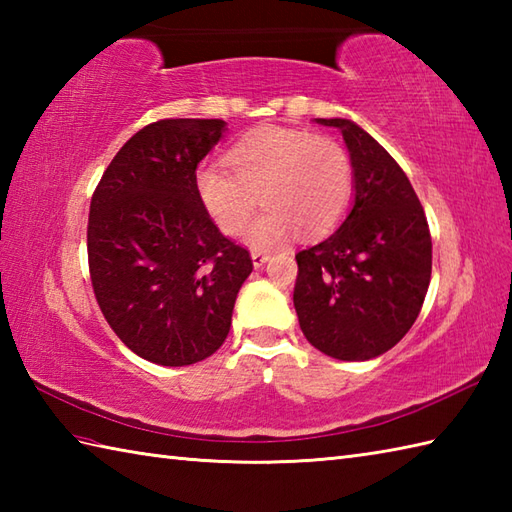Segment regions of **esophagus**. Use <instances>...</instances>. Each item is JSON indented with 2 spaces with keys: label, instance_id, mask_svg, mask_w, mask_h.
Segmentation results:
<instances>
[{
  "label": "esophagus",
  "instance_id": "34e87169",
  "mask_svg": "<svg viewBox=\"0 0 512 512\" xmlns=\"http://www.w3.org/2000/svg\"><path fill=\"white\" fill-rule=\"evenodd\" d=\"M250 257H253V266L255 268H262L268 259H270V255L268 253H262V250H253V253H250Z\"/></svg>",
  "mask_w": 512,
  "mask_h": 512
}]
</instances>
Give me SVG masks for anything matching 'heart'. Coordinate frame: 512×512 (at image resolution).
<instances>
[{
  "instance_id": "1",
  "label": "heart",
  "mask_w": 512,
  "mask_h": 512,
  "mask_svg": "<svg viewBox=\"0 0 512 512\" xmlns=\"http://www.w3.org/2000/svg\"><path fill=\"white\" fill-rule=\"evenodd\" d=\"M226 160L231 169H198L195 191L226 235L244 233L262 195L266 211L248 235L257 248L277 246L292 231L301 237L328 233L352 202V160L328 136L262 127L237 140Z\"/></svg>"
}]
</instances>
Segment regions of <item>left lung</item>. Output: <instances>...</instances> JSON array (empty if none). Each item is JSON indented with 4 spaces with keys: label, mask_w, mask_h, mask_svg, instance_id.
<instances>
[{
    "label": "left lung",
    "mask_w": 512,
    "mask_h": 512,
    "mask_svg": "<svg viewBox=\"0 0 512 512\" xmlns=\"http://www.w3.org/2000/svg\"><path fill=\"white\" fill-rule=\"evenodd\" d=\"M339 127L354 169L345 222L297 257L295 310L301 332L339 361H369L391 350L418 319L431 281V233L405 171L365 129Z\"/></svg>",
    "instance_id": "8db88e82"
}]
</instances>
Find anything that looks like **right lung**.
<instances>
[{
    "instance_id": "1",
    "label": "right lung",
    "mask_w": 512,
    "mask_h": 512,
    "mask_svg": "<svg viewBox=\"0 0 512 512\" xmlns=\"http://www.w3.org/2000/svg\"><path fill=\"white\" fill-rule=\"evenodd\" d=\"M220 118H165L140 129L92 195L88 262L103 317L145 361L182 367L220 350L253 259L220 233L195 169Z\"/></svg>"
}]
</instances>
